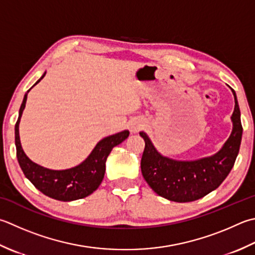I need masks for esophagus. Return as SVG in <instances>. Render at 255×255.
<instances>
[{
	"mask_svg": "<svg viewBox=\"0 0 255 255\" xmlns=\"http://www.w3.org/2000/svg\"><path fill=\"white\" fill-rule=\"evenodd\" d=\"M144 122L141 121V119H134V121L130 122L129 124V130H130L131 133H137L144 128Z\"/></svg>",
	"mask_w": 255,
	"mask_h": 255,
	"instance_id": "obj_1",
	"label": "esophagus"
}]
</instances>
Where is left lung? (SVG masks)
<instances>
[{"label": "left lung", "mask_w": 255, "mask_h": 255, "mask_svg": "<svg viewBox=\"0 0 255 255\" xmlns=\"http://www.w3.org/2000/svg\"><path fill=\"white\" fill-rule=\"evenodd\" d=\"M231 91L236 103L232 131L220 150L210 157L197 160L171 159L157 150L146 132H139L144 140L142 176L158 196L174 202L196 201L216 190L230 173L240 150L243 131L237 95Z\"/></svg>", "instance_id": "left-lung-1"}]
</instances>
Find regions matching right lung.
<instances>
[{
  "instance_id": "add662e5",
  "label": "right lung",
  "mask_w": 255,
  "mask_h": 255,
  "mask_svg": "<svg viewBox=\"0 0 255 255\" xmlns=\"http://www.w3.org/2000/svg\"><path fill=\"white\" fill-rule=\"evenodd\" d=\"M34 84L41 82L45 76ZM27 93L24 95L23 103L18 112V118L15 125V146H16V156L19 167L23 170L25 177L31 181L35 188L55 200L59 201H74L92 194L102 183L105 170H106V160L114 147L118 146L129 136L128 130H124L112 136L103 138L89 153V156L77 166L64 170H53L33 162L25 154L21 140H19V122L26 104Z\"/></svg>"
}]
</instances>
